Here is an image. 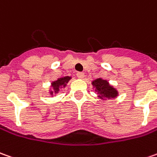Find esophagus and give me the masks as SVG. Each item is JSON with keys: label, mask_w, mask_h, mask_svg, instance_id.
Instances as JSON below:
<instances>
[{"label": "esophagus", "mask_w": 157, "mask_h": 157, "mask_svg": "<svg viewBox=\"0 0 157 157\" xmlns=\"http://www.w3.org/2000/svg\"><path fill=\"white\" fill-rule=\"evenodd\" d=\"M77 77L78 78H85V73H83V72H77Z\"/></svg>", "instance_id": "esophagus-1"}]
</instances>
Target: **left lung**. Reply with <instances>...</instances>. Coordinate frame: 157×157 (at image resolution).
Instances as JSON below:
<instances>
[{
    "instance_id": "obj_1",
    "label": "left lung",
    "mask_w": 157,
    "mask_h": 157,
    "mask_svg": "<svg viewBox=\"0 0 157 157\" xmlns=\"http://www.w3.org/2000/svg\"><path fill=\"white\" fill-rule=\"evenodd\" d=\"M91 85L93 86V88H95V91L98 94V97L103 99H110L115 98L118 96V91L112 86H110L109 82L103 78H97L95 80L91 82Z\"/></svg>"
}]
</instances>
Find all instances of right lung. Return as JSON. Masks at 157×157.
<instances>
[{"mask_svg":"<svg viewBox=\"0 0 157 157\" xmlns=\"http://www.w3.org/2000/svg\"><path fill=\"white\" fill-rule=\"evenodd\" d=\"M71 78V77L69 76L62 77V78H59L57 80L52 82L51 89H50V91H49L50 95L53 96L55 95V94H58V93L60 91V89L66 87V85H67V83L70 81Z\"/></svg>","mask_w":157,"mask_h":157,"instance_id":"obj_1","label":"right lung"}]
</instances>
